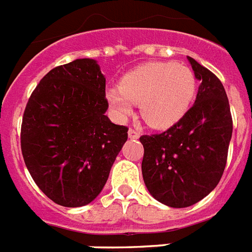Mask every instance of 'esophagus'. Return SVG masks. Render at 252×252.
Segmentation results:
<instances>
[{
    "label": "esophagus",
    "mask_w": 252,
    "mask_h": 252,
    "mask_svg": "<svg viewBox=\"0 0 252 252\" xmlns=\"http://www.w3.org/2000/svg\"><path fill=\"white\" fill-rule=\"evenodd\" d=\"M128 136H129L130 140H137V138L140 137V132H137V130L133 129V128H129V130H128Z\"/></svg>",
    "instance_id": "34e87169"
}]
</instances>
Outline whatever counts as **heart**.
Here are the masks:
<instances>
[{
	"label": "heart",
	"mask_w": 252,
	"mask_h": 252,
	"mask_svg": "<svg viewBox=\"0 0 252 252\" xmlns=\"http://www.w3.org/2000/svg\"><path fill=\"white\" fill-rule=\"evenodd\" d=\"M197 77L193 69L175 62H149L124 75L120 87L107 92L108 103L120 119L140 103L141 116L149 126L165 128L179 122L193 103Z\"/></svg>",
	"instance_id": "obj_1"
}]
</instances>
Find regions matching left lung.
I'll use <instances>...</instances> for the list:
<instances>
[{
    "mask_svg": "<svg viewBox=\"0 0 252 252\" xmlns=\"http://www.w3.org/2000/svg\"><path fill=\"white\" fill-rule=\"evenodd\" d=\"M188 61L200 81L193 107L165 132L140 137L145 185L155 199L173 208L189 207L216 188L233 132L221 81L191 57Z\"/></svg>",
    "mask_w": 252,
    "mask_h": 252,
    "instance_id": "obj_1",
    "label": "left lung"
}]
</instances>
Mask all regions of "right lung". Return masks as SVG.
<instances>
[{
	"mask_svg": "<svg viewBox=\"0 0 252 252\" xmlns=\"http://www.w3.org/2000/svg\"><path fill=\"white\" fill-rule=\"evenodd\" d=\"M106 79L94 59H76L45 75L26 106L24 163L57 204L81 207L102 191L128 128L105 115Z\"/></svg>",
	"mask_w": 252,
	"mask_h": 252,
	"instance_id": "add662e5",
	"label": "right lung"
}]
</instances>
